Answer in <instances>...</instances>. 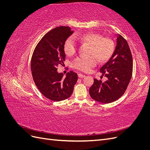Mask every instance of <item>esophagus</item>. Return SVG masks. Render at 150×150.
Instances as JSON below:
<instances>
[{
  "mask_svg": "<svg viewBox=\"0 0 150 150\" xmlns=\"http://www.w3.org/2000/svg\"><path fill=\"white\" fill-rule=\"evenodd\" d=\"M78 77L79 78H84L85 77V76L84 75H83V74H78Z\"/></svg>",
  "mask_w": 150,
  "mask_h": 150,
  "instance_id": "34e87169",
  "label": "esophagus"
}]
</instances>
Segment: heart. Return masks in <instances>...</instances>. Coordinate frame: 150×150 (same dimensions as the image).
Returning a JSON list of instances; mask_svg holds the SVG:
<instances>
[{
  "instance_id": "1",
  "label": "heart",
  "mask_w": 150,
  "mask_h": 150,
  "mask_svg": "<svg viewBox=\"0 0 150 150\" xmlns=\"http://www.w3.org/2000/svg\"><path fill=\"white\" fill-rule=\"evenodd\" d=\"M78 39L81 43L89 46V57L79 56L72 61V66L82 72H88L96 66L97 59L100 62L108 61L115 51V43L109 38H103L102 35L95 33H86L81 34ZM77 49L76 41L72 36L67 38L64 44V51L67 56H72Z\"/></svg>"
}]
</instances>
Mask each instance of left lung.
Returning <instances> with one entry per match:
<instances>
[{
  "instance_id": "1",
  "label": "left lung",
  "mask_w": 150,
  "mask_h": 150,
  "mask_svg": "<svg viewBox=\"0 0 150 150\" xmlns=\"http://www.w3.org/2000/svg\"><path fill=\"white\" fill-rule=\"evenodd\" d=\"M112 56L101 69L108 80L94 79L89 88V94L94 100L101 103L116 101L123 94L130 82L133 73V57L126 40L118 35Z\"/></svg>"
}]
</instances>
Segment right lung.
<instances>
[{"instance_id":"add662e5","label":"right lung","mask_w":150,"mask_h":150,"mask_svg":"<svg viewBox=\"0 0 150 150\" xmlns=\"http://www.w3.org/2000/svg\"><path fill=\"white\" fill-rule=\"evenodd\" d=\"M73 33L69 27L59 26L45 34L36 46L30 68L34 83L43 96L53 101L69 98L78 81V74L68 72L66 78L58 73L57 66L63 64L66 55L64 44Z\"/></svg>"}]
</instances>
